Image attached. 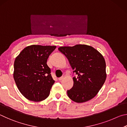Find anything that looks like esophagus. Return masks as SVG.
Returning <instances> with one entry per match:
<instances>
[{
    "instance_id": "34e87169",
    "label": "esophagus",
    "mask_w": 127,
    "mask_h": 127,
    "mask_svg": "<svg viewBox=\"0 0 127 127\" xmlns=\"http://www.w3.org/2000/svg\"><path fill=\"white\" fill-rule=\"evenodd\" d=\"M64 77L63 76L60 77H59V80H60V81H61V80H62L64 79Z\"/></svg>"
}]
</instances>
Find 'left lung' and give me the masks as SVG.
<instances>
[{"instance_id":"left-lung-1","label":"left lung","mask_w":127,"mask_h":127,"mask_svg":"<svg viewBox=\"0 0 127 127\" xmlns=\"http://www.w3.org/2000/svg\"><path fill=\"white\" fill-rule=\"evenodd\" d=\"M59 50L67 57L74 72V85L67 95L76 103L90 100L96 96L106 80V64L100 53L85 44L60 47Z\"/></svg>"}]
</instances>
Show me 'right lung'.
<instances>
[{
	"instance_id": "1",
	"label": "right lung",
	"mask_w": 127,
	"mask_h": 127,
	"mask_svg": "<svg viewBox=\"0 0 127 127\" xmlns=\"http://www.w3.org/2000/svg\"><path fill=\"white\" fill-rule=\"evenodd\" d=\"M56 47L33 44L24 48L15 58V83L21 94L31 101H42L49 96L55 81L47 61Z\"/></svg>"
}]
</instances>
